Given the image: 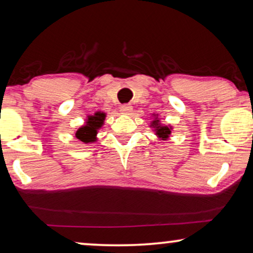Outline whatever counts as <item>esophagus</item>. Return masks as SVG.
I'll return each mask as SVG.
<instances>
[{"label":"esophagus","mask_w":253,"mask_h":253,"mask_svg":"<svg viewBox=\"0 0 253 253\" xmlns=\"http://www.w3.org/2000/svg\"><path fill=\"white\" fill-rule=\"evenodd\" d=\"M121 113L122 114H126V115H129L131 112H132V106L130 104H126V105H122L121 106Z\"/></svg>","instance_id":"obj_1"}]
</instances>
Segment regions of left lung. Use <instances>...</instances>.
I'll return each instance as SVG.
<instances>
[{
    "label": "left lung",
    "mask_w": 253,
    "mask_h": 253,
    "mask_svg": "<svg viewBox=\"0 0 253 253\" xmlns=\"http://www.w3.org/2000/svg\"><path fill=\"white\" fill-rule=\"evenodd\" d=\"M153 116H154V120L151 122V126H149L153 127V131L157 135V138L161 139V140H167L171 134L172 126L161 123V121L159 119V114H153Z\"/></svg>",
    "instance_id": "left-lung-1"
}]
</instances>
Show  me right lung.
Listing matches in <instances>:
<instances>
[{"instance_id":"add662e5","label":"right lung","mask_w":253,"mask_h":253,"mask_svg":"<svg viewBox=\"0 0 253 253\" xmlns=\"http://www.w3.org/2000/svg\"><path fill=\"white\" fill-rule=\"evenodd\" d=\"M106 113L96 112L93 115H89L84 126H80L75 132V137L84 144L97 141V133L104 126Z\"/></svg>"}]
</instances>
